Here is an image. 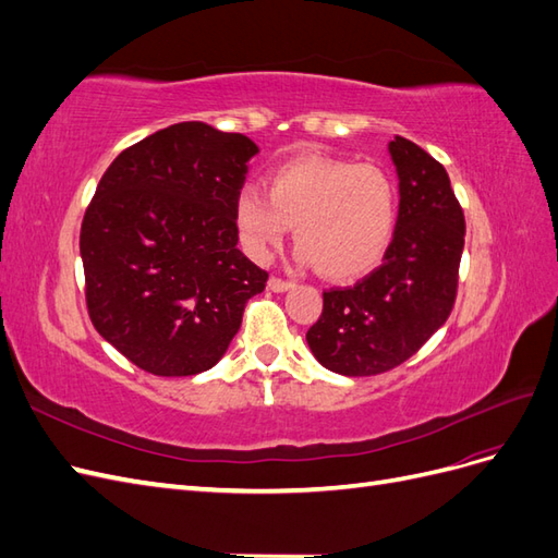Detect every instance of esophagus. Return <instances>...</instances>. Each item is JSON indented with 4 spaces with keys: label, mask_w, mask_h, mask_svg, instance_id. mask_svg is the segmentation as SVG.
<instances>
[{
    "label": "esophagus",
    "mask_w": 558,
    "mask_h": 558,
    "mask_svg": "<svg viewBox=\"0 0 558 558\" xmlns=\"http://www.w3.org/2000/svg\"><path fill=\"white\" fill-rule=\"evenodd\" d=\"M293 286H295V281L281 279V277H269V281H267V289H269V291H275V293L289 291V289H293Z\"/></svg>",
    "instance_id": "34e87169"
}]
</instances>
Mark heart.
Returning <instances> with one entry per match:
<instances>
[{"instance_id":"b5f03b06","label":"heart","mask_w":558,"mask_h":558,"mask_svg":"<svg viewBox=\"0 0 558 558\" xmlns=\"http://www.w3.org/2000/svg\"><path fill=\"white\" fill-rule=\"evenodd\" d=\"M398 223V191L381 165L300 156L234 199L244 248L265 260L293 228L298 258L326 279H359L384 260Z\"/></svg>"}]
</instances>
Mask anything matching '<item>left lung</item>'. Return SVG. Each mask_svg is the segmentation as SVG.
<instances>
[{
  "instance_id": "8db88e82",
  "label": "left lung",
  "mask_w": 558,
  "mask_h": 558,
  "mask_svg": "<svg viewBox=\"0 0 558 558\" xmlns=\"http://www.w3.org/2000/svg\"><path fill=\"white\" fill-rule=\"evenodd\" d=\"M388 154L400 179L393 242L367 277L324 291V312L307 330L316 361L344 377L381 375L414 356L459 291L465 218L447 170L404 137Z\"/></svg>"
}]
</instances>
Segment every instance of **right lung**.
<instances>
[{
  "label": "right lung",
  "mask_w": 558,
  "mask_h": 558,
  "mask_svg": "<svg viewBox=\"0 0 558 558\" xmlns=\"http://www.w3.org/2000/svg\"><path fill=\"white\" fill-rule=\"evenodd\" d=\"M256 154L240 132L177 123L121 150L97 183L78 240L88 316L150 375L214 367L265 291L234 226Z\"/></svg>",
  "instance_id": "obj_1"
}]
</instances>
